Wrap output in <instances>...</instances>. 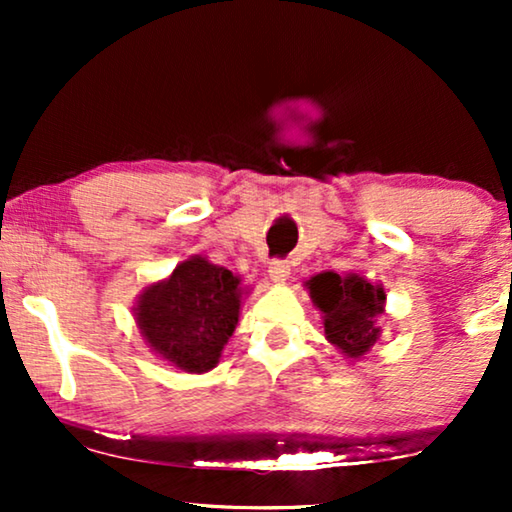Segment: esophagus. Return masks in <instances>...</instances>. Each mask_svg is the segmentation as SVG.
Returning a JSON list of instances; mask_svg holds the SVG:
<instances>
[{
  "mask_svg": "<svg viewBox=\"0 0 512 512\" xmlns=\"http://www.w3.org/2000/svg\"><path fill=\"white\" fill-rule=\"evenodd\" d=\"M268 272H270L272 282L284 284L286 279H289V275H291V265H289V261H272Z\"/></svg>",
  "mask_w": 512,
  "mask_h": 512,
  "instance_id": "obj_1",
  "label": "esophagus"
}]
</instances>
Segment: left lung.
<instances>
[{
	"instance_id": "8db88e82",
	"label": "left lung",
	"mask_w": 512,
	"mask_h": 512,
	"mask_svg": "<svg viewBox=\"0 0 512 512\" xmlns=\"http://www.w3.org/2000/svg\"><path fill=\"white\" fill-rule=\"evenodd\" d=\"M312 303L324 314L326 340L347 359H361L380 338L377 317L384 312V289L366 277L328 270L305 282Z\"/></svg>"
}]
</instances>
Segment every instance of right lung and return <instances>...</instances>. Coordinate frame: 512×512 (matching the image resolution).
Instances as JSON below:
<instances>
[{
  "instance_id": "add662e5",
  "label": "right lung",
  "mask_w": 512,
  "mask_h": 512,
  "mask_svg": "<svg viewBox=\"0 0 512 512\" xmlns=\"http://www.w3.org/2000/svg\"><path fill=\"white\" fill-rule=\"evenodd\" d=\"M242 279L202 256L179 263L163 282L146 286L135 305L144 340L186 373H207L240 319Z\"/></svg>"
}]
</instances>
